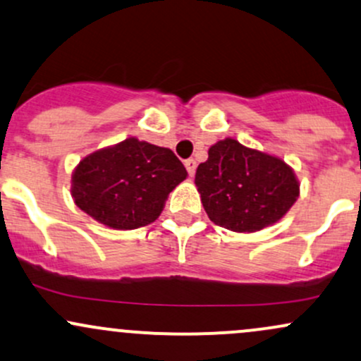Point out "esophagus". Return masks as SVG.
Here are the masks:
<instances>
[{
    "instance_id": "esophagus-1",
    "label": "esophagus",
    "mask_w": 361,
    "mask_h": 361,
    "mask_svg": "<svg viewBox=\"0 0 361 361\" xmlns=\"http://www.w3.org/2000/svg\"><path fill=\"white\" fill-rule=\"evenodd\" d=\"M185 168H187V171H188L190 176H193V174H195V168H197L195 159H187V161H185Z\"/></svg>"
}]
</instances>
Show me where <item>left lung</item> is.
Instances as JSON below:
<instances>
[{
    "instance_id": "left-lung-1",
    "label": "left lung",
    "mask_w": 361,
    "mask_h": 361,
    "mask_svg": "<svg viewBox=\"0 0 361 361\" xmlns=\"http://www.w3.org/2000/svg\"><path fill=\"white\" fill-rule=\"evenodd\" d=\"M195 185L209 219L236 233L274 224L298 199L300 185L290 166L226 138L209 149Z\"/></svg>"
}]
</instances>
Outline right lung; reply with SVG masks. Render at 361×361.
Here are the masks:
<instances>
[{
  "label": "right lung",
  "mask_w": 361,
  "mask_h": 361,
  "mask_svg": "<svg viewBox=\"0 0 361 361\" xmlns=\"http://www.w3.org/2000/svg\"><path fill=\"white\" fill-rule=\"evenodd\" d=\"M187 178L173 150L126 138L90 154L71 176L75 204L113 229H135L159 217L169 192Z\"/></svg>",
  "instance_id": "add662e5"
}]
</instances>
